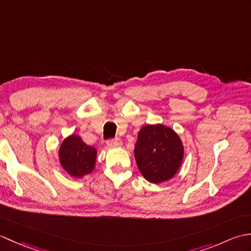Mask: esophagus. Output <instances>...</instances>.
Returning <instances> with one entry per match:
<instances>
[{
	"label": "esophagus",
	"mask_w": 251,
	"mask_h": 251,
	"mask_svg": "<svg viewBox=\"0 0 251 251\" xmlns=\"http://www.w3.org/2000/svg\"><path fill=\"white\" fill-rule=\"evenodd\" d=\"M106 145H108V146L111 147V148L121 147V146H122V140L120 139V138H115V139L108 140V142H106Z\"/></svg>",
	"instance_id": "obj_1"
}]
</instances>
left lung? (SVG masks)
<instances>
[{
	"instance_id": "1",
	"label": "left lung",
	"mask_w": 251,
	"mask_h": 251,
	"mask_svg": "<svg viewBox=\"0 0 251 251\" xmlns=\"http://www.w3.org/2000/svg\"><path fill=\"white\" fill-rule=\"evenodd\" d=\"M137 166L149 182L162 183L177 174L183 159L182 141L162 124L145 125L135 145Z\"/></svg>"
}]
</instances>
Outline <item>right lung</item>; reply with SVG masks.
Here are the masks:
<instances>
[{
    "label": "right lung",
    "mask_w": 251,
    "mask_h": 251,
    "mask_svg": "<svg viewBox=\"0 0 251 251\" xmlns=\"http://www.w3.org/2000/svg\"><path fill=\"white\" fill-rule=\"evenodd\" d=\"M97 150L87 146L76 135L67 137L59 148V162L62 168L74 178H82L95 169Z\"/></svg>",
    "instance_id": "obj_1"
}]
</instances>
